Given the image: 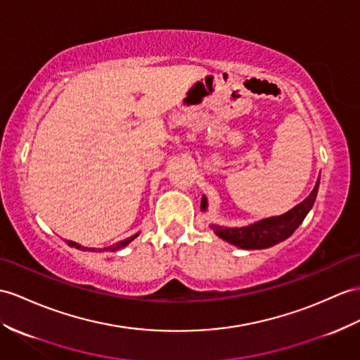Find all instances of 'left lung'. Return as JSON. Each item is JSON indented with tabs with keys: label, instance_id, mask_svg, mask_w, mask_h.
<instances>
[{
	"label": "left lung",
	"instance_id": "8db88e82",
	"mask_svg": "<svg viewBox=\"0 0 360 360\" xmlns=\"http://www.w3.org/2000/svg\"><path fill=\"white\" fill-rule=\"evenodd\" d=\"M319 189V179L316 186L313 188L311 194L307 197L300 205H296L288 212L279 217H270L266 220L249 224L246 227H223L218 224H210L214 232L220 236L221 240L233 244L241 249H266L275 244L287 240L300 224L304 221L307 214L313 207L314 200H316ZM207 209V200L203 195L201 198V210Z\"/></svg>",
	"mask_w": 360,
	"mask_h": 360
}]
</instances>
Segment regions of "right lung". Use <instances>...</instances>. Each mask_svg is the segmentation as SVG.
Here are the masks:
<instances>
[{
	"mask_svg": "<svg viewBox=\"0 0 360 360\" xmlns=\"http://www.w3.org/2000/svg\"><path fill=\"white\" fill-rule=\"evenodd\" d=\"M137 235L139 233H136V235H133V236H129V238H127V240H124V241H119V243H116V244H112V246H110V248H103V249H99V252H107V250H117V249H122V248H125V246H128V244L133 241L134 238H137ZM68 243V246L70 248H76V249H81V250H94L96 252V249H86V248H82L81 244H77V243H75V241H67Z\"/></svg>",
	"mask_w": 360,
	"mask_h": 360,
	"instance_id": "right-lung-1",
	"label": "right lung"
}]
</instances>
